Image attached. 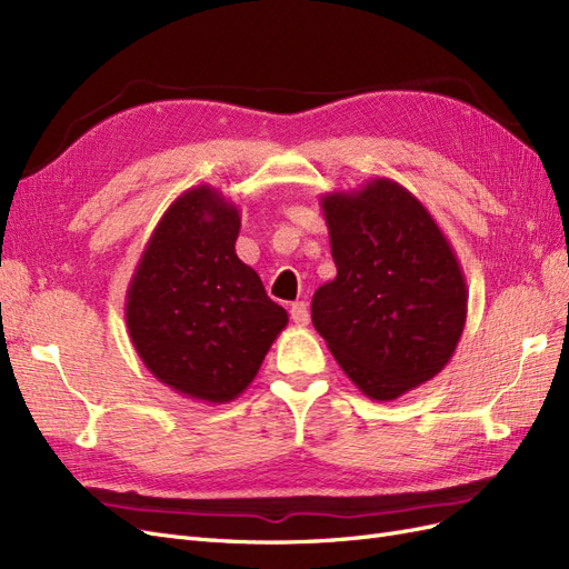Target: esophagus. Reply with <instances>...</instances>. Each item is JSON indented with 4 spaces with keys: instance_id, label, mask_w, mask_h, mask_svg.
I'll return each mask as SVG.
<instances>
[{
    "instance_id": "esophagus-1",
    "label": "esophagus",
    "mask_w": 569,
    "mask_h": 569,
    "mask_svg": "<svg viewBox=\"0 0 569 569\" xmlns=\"http://www.w3.org/2000/svg\"><path fill=\"white\" fill-rule=\"evenodd\" d=\"M289 316H291V320H295L297 325H308V320H311V313H308V306L303 301L291 303Z\"/></svg>"
}]
</instances>
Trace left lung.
Segmentation results:
<instances>
[{
    "instance_id": "obj_1",
    "label": "left lung",
    "mask_w": 569,
    "mask_h": 569,
    "mask_svg": "<svg viewBox=\"0 0 569 569\" xmlns=\"http://www.w3.org/2000/svg\"><path fill=\"white\" fill-rule=\"evenodd\" d=\"M320 206L337 278L313 295V327L360 391L393 401L451 360L468 318L462 268L422 201L389 178Z\"/></svg>"
}]
</instances>
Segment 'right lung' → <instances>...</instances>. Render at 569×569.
<instances>
[{
    "label": "right lung",
    "instance_id": "right-lung-1",
    "mask_svg": "<svg viewBox=\"0 0 569 569\" xmlns=\"http://www.w3.org/2000/svg\"><path fill=\"white\" fill-rule=\"evenodd\" d=\"M242 216L216 187L187 189L159 220L126 297L137 356L187 399L228 403L261 368L289 318L239 261Z\"/></svg>",
    "mask_w": 569,
    "mask_h": 569
}]
</instances>
